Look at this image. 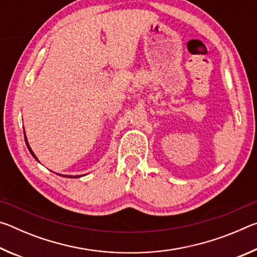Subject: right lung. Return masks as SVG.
<instances>
[{
    "label": "right lung",
    "instance_id": "obj_1",
    "mask_svg": "<svg viewBox=\"0 0 257 257\" xmlns=\"http://www.w3.org/2000/svg\"><path fill=\"white\" fill-rule=\"evenodd\" d=\"M25 141H26V145H27V147H28V150H29V152H30V153H32V155L34 156V158L37 160V158H36V155H35V154H34V152L32 151V149H30V146H29V144H28V142H27V138H26V135H25ZM37 161H38V160H37ZM64 177H66V176H64ZM67 177H69V176H67ZM79 177H81V176H76V177H72V176H70V177H69V178H79Z\"/></svg>",
    "mask_w": 257,
    "mask_h": 257
}]
</instances>
